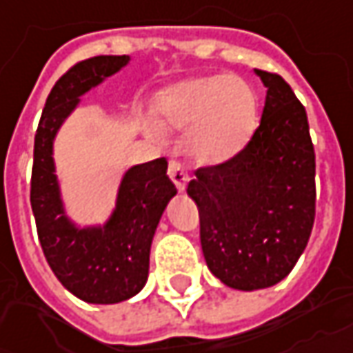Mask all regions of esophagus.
<instances>
[{"label": "esophagus", "mask_w": 353, "mask_h": 353, "mask_svg": "<svg viewBox=\"0 0 353 353\" xmlns=\"http://www.w3.org/2000/svg\"><path fill=\"white\" fill-rule=\"evenodd\" d=\"M168 176L172 177V181H174V185L177 187V191H179V193H183V191H185L187 183H189V176H187L185 172H183V168L179 166L177 162H170Z\"/></svg>", "instance_id": "34e87169"}]
</instances>
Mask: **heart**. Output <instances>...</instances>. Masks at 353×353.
I'll return each instance as SVG.
<instances>
[{
	"label": "heart",
	"instance_id": "b5f03b06",
	"mask_svg": "<svg viewBox=\"0 0 353 353\" xmlns=\"http://www.w3.org/2000/svg\"><path fill=\"white\" fill-rule=\"evenodd\" d=\"M148 137L185 131V152L199 166H220L239 154L257 129L253 86L234 75L185 79L154 96Z\"/></svg>",
	"mask_w": 353,
	"mask_h": 353
}]
</instances>
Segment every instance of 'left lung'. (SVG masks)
<instances>
[{"label":"left lung","mask_w":353,"mask_h":353,"mask_svg":"<svg viewBox=\"0 0 353 353\" xmlns=\"http://www.w3.org/2000/svg\"><path fill=\"white\" fill-rule=\"evenodd\" d=\"M255 73L267 86L255 135L232 160L201 168L187 187L199 208L207 267L241 292L284 280L315 220V150L305 108L282 77Z\"/></svg>","instance_id":"left-lung-1"}]
</instances>
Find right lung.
Returning <instances> with one entry per match:
<instances>
[{"label":"right lung","mask_w":353,"mask_h":353,"mask_svg":"<svg viewBox=\"0 0 353 353\" xmlns=\"http://www.w3.org/2000/svg\"><path fill=\"white\" fill-rule=\"evenodd\" d=\"M129 61V56H96L71 67L48 94L34 137L30 205L46 261L73 296L98 305L125 301L145 288L158 222L177 193L168 162L158 158L123 174L106 222L83 226L67 212L54 160L57 133L81 96Z\"/></svg>","instance_id":"right-lung-1"}]
</instances>
